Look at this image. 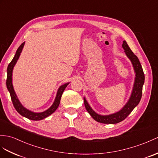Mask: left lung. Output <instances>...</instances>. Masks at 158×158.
I'll list each match as a JSON object with an SVG mask.
<instances>
[{
  "mask_svg": "<svg viewBox=\"0 0 158 158\" xmlns=\"http://www.w3.org/2000/svg\"><path fill=\"white\" fill-rule=\"evenodd\" d=\"M123 48L125 49V52L126 53L130 60L131 61L133 66L135 72V84L133 86V89L131 96L129 100L127 103L126 104L125 106L120 111L109 115H100L96 113L94 111L92 110L90 106L88 105L86 99L84 98V105H85L86 109L89 113L91 117L93 118L95 121L97 122L102 123L105 124H115L118 123L123 121L127 117L128 115L131 113V111L134 109L139 102L142 96V89H143V85L144 84L145 80V75L143 71V68L141 67L140 61L138 59V57L134 54V53L131 50L129 45L127 44L125 41H123Z\"/></svg>",
  "mask_w": 158,
  "mask_h": 158,
  "instance_id": "8db88e82",
  "label": "left lung"
}]
</instances>
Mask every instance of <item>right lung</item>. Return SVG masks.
<instances>
[{"label":"right lung","mask_w":158,"mask_h":158,"mask_svg":"<svg viewBox=\"0 0 158 158\" xmlns=\"http://www.w3.org/2000/svg\"><path fill=\"white\" fill-rule=\"evenodd\" d=\"M24 44H25V42H23V43L19 46V48L17 50L16 53H15V55L13 57V59L12 60V61H10V63L9 64L8 68H7V77H6V87H7V89H8V90L10 92L11 101H12V102H13V106L17 112L21 115H22L23 117L27 118L30 119V120L40 121V120H42V119H44L47 117L49 116L50 114H52L57 109V107H58V106L60 105L61 95H62L65 88H66V86H68V84L69 83L65 84H64V85L61 86L60 87L58 91H57V93L54 102H53L52 106L50 107V108L49 109H48L47 110H45V111H44V112H42V113H37L31 112V111H30L27 109H26L25 108H24V107L23 106V105L20 103V102H19V99L17 98V97L14 91L13 86L12 84L13 69L15 66V64H16L17 61L18 60L19 56H20L22 49H23V48Z\"/></svg>","instance_id":"right-lung-1"}]
</instances>
